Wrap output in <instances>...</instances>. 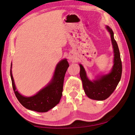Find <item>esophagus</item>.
Here are the masks:
<instances>
[{
    "mask_svg": "<svg viewBox=\"0 0 135 135\" xmlns=\"http://www.w3.org/2000/svg\"><path fill=\"white\" fill-rule=\"evenodd\" d=\"M70 61H73V59L72 58H70Z\"/></svg>",
    "mask_w": 135,
    "mask_h": 135,
    "instance_id": "1",
    "label": "esophagus"
}]
</instances>
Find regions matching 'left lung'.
I'll list each match as a JSON object with an SVG mask.
<instances>
[{
	"mask_svg": "<svg viewBox=\"0 0 135 135\" xmlns=\"http://www.w3.org/2000/svg\"><path fill=\"white\" fill-rule=\"evenodd\" d=\"M107 28L110 33L114 53V64L111 73L92 81L87 77L83 66L80 64V76L84 92L90 99L98 100L106 99L113 93L119 83L122 74V63L120 51L117 43L114 39L113 31L108 26H107Z\"/></svg>",
	"mask_w": 135,
	"mask_h": 135,
	"instance_id": "1",
	"label": "left lung"
}]
</instances>
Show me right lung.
Wrapping results in <instances>:
<instances>
[{"label": "right lung", "instance_id": "add662e5", "mask_svg": "<svg viewBox=\"0 0 135 135\" xmlns=\"http://www.w3.org/2000/svg\"><path fill=\"white\" fill-rule=\"evenodd\" d=\"M69 64L67 59H63L57 65L54 76L48 85L39 91L36 95L31 97H25L16 90L12 71H10L11 80L13 91L19 102L30 110L40 113L47 112L58 104L62 95L64 80ZM12 64L11 65V68Z\"/></svg>", "mask_w": 135, "mask_h": 135}]
</instances>
